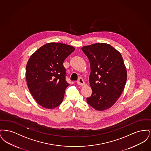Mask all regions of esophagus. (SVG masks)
<instances>
[{"instance_id":"34e87169","label":"esophagus","mask_w":151,"mask_h":151,"mask_svg":"<svg viewBox=\"0 0 151 151\" xmlns=\"http://www.w3.org/2000/svg\"><path fill=\"white\" fill-rule=\"evenodd\" d=\"M79 86H83L85 85V82L84 81V80L82 79V78H79L78 82H77Z\"/></svg>"}]
</instances>
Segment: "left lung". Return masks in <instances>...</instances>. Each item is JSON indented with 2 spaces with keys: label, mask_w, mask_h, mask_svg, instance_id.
I'll list each match as a JSON object with an SVG mask.
<instances>
[{
  "label": "left lung",
  "mask_w": 151,
  "mask_h": 151,
  "mask_svg": "<svg viewBox=\"0 0 151 151\" xmlns=\"http://www.w3.org/2000/svg\"><path fill=\"white\" fill-rule=\"evenodd\" d=\"M81 50L91 66L89 81L92 89L87 103L97 110L111 107L121 95L127 80V71L121 53L109 44L94 43Z\"/></svg>",
  "instance_id": "obj_1"
}]
</instances>
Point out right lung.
Segmentation results:
<instances>
[{"label":"right lung","mask_w":151,"mask_h":151,"mask_svg":"<svg viewBox=\"0 0 151 151\" xmlns=\"http://www.w3.org/2000/svg\"><path fill=\"white\" fill-rule=\"evenodd\" d=\"M74 50L71 46L51 42L29 58L25 73L27 85L35 100L43 108L54 109L62 102L65 89L70 85L63 63Z\"/></svg>","instance_id":"obj_1"}]
</instances>
